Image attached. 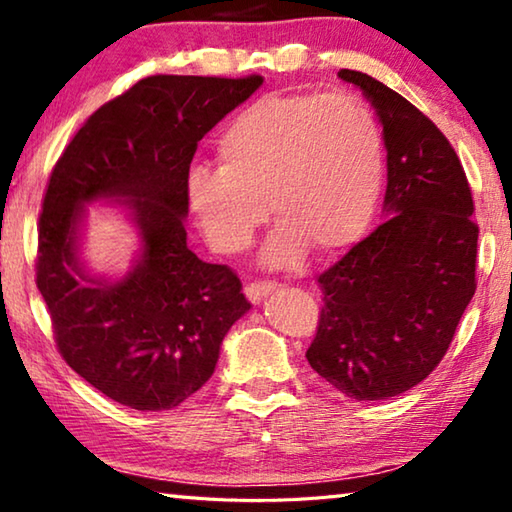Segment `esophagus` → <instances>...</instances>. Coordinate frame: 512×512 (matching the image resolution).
<instances>
[{
  "instance_id": "34e87169",
  "label": "esophagus",
  "mask_w": 512,
  "mask_h": 512,
  "mask_svg": "<svg viewBox=\"0 0 512 512\" xmlns=\"http://www.w3.org/2000/svg\"><path fill=\"white\" fill-rule=\"evenodd\" d=\"M277 287H280V284L273 282V280H255L246 287V298L250 302H259V300H264L268 293L275 291Z\"/></svg>"
}]
</instances>
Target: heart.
Listing matches in <instances>:
<instances>
[{"label":"heart","instance_id":"1","mask_svg":"<svg viewBox=\"0 0 512 512\" xmlns=\"http://www.w3.org/2000/svg\"><path fill=\"white\" fill-rule=\"evenodd\" d=\"M219 167L187 173V205L221 253L255 241L266 205L277 228L264 262L293 268L352 246L377 210L384 151L377 119L352 94H266L216 140Z\"/></svg>","mask_w":512,"mask_h":512}]
</instances>
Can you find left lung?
<instances>
[{
	"label": "left lung",
	"mask_w": 512,
	"mask_h": 512,
	"mask_svg": "<svg viewBox=\"0 0 512 512\" xmlns=\"http://www.w3.org/2000/svg\"><path fill=\"white\" fill-rule=\"evenodd\" d=\"M384 126L388 219L318 275L307 361L352 400H388L431 375L476 291L472 189L440 128L368 74L341 69Z\"/></svg>",
	"instance_id": "8db88e82"
}]
</instances>
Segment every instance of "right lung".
I'll return each mask as SVG.
<instances>
[{
  "label": "right lung",
  "instance_id": "1",
  "mask_svg": "<svg viewBox=\"0 0 512 512\" xmlns=\"http://www.w3.org/2000/svg\"><path fill=\"white\" fill-rule=\"evenodd\" d=\"M264 79L158 74L92 112L51 169L38 223L36 284L60 357L135 411L183 404L212 377L223 336L246 314L239 275L187 248L185 183L198 142ZM124 200L143 257L119 283L82 271V203Z\"/></svg>",
  "mask_w": 512,
  "mask_h": 512
}]
</instances>
